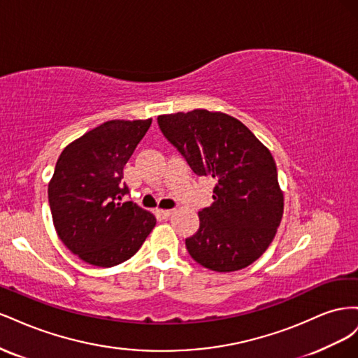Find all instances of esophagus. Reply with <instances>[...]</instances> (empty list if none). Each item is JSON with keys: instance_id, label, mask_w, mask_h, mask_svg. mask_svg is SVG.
I'll use <instances>...</instances> for the list:
<instances>
[{"instance_id": "1", "label": "esophagus", "mask_w": 358, "mask_h": 358, "mask_svg": "<svg viewBox=\"0 0 358 358\" xmlns=\"http://www.w3.org/2000/svg\"><path fill=\"white\" fill-rule=\"evenodd\" d=\"M171 213H173V210H170V209H159L158 210V215L161 216V218H169Z\"/></svg>"}]
</instances>
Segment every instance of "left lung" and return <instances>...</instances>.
<instances>
[{"label": "left lung", "instance_id": "left-lung-1", "mask_svg": "<svg viewBox=\"0 0 358 358\" xmlns=\"http://www.w3.org/2000/svg\"><path fill=\"white\" fill-rule=\"evenodd\" d=\"M161 133L199 176L215 179L213 203L199 212L189 255L215 272L252 264L272 243L284 194L270 150L239 119L196 109L158 116Z\"/></svg>", "mask_w": 358, "mask_h": 358}]
</instances>
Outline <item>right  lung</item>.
Here are the masks:
<instances>
[{
	"instance_id": "right-lung-1",
	"label": "right lung",
	"mask_w": 358,
	"mask_h": 358,
	"mask_svg": "<svg viewBox=\"0 0 358 358\" xmlns=\"http://www.w3.org/2000/svg\"><path fill=\"white\" fill-rule=\"evenodd\" d=\"M152 119L107 121L62 150L48 196L58 237L85 263L112 267L131 258L157 224L122 185L124 166Z\"/></svg>"
}]
</instances>
